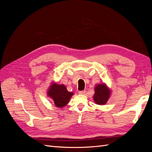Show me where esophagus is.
<instances>
[{"mask_svg": "<svg viewBox=\"0 0 152 152\" xmlns=\"http://www.w3.org/2000/svg\"><path fill=\"white\" fill-rule=\"evenodd\" d=\"M86 93V90L84 91H79V94H84Z\"/></svg>", "mask_w": 152, "mask_h": 152, "instance_id": "obj_1", "label": "esophagus"}]
</instances>
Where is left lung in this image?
Here are the masks:
<instances>
[{"instance_id": "left-lung-1", "label": "left lung", "mask_w": 152, "mask_h": 152, "mask_svg": "<svg viewBox=\"0 0 152 152\" xmlns=\"http://www.w3.org/2000/svg\"><path fill=\"white\" fill-rule=\"evenodd\" d=\"M94 91L95 93L93 98L96 103L102 105L107 102L110 97V91L108 89L107 86L104 84H99L96 86Z\"/></svg>"}]
</instances>
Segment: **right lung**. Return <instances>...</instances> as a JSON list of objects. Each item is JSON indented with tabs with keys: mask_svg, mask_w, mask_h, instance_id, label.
Segmentation results:
<instances>
[{
	"mask_svg": "<svg viewBox=\"0 0 152 152\" xmlns=\"http://www.w3.org/2000/svg\"><path fill=\"white\" fill-rule=\"evenodd\" d=\"M48 96L51 98L57 107H63L68 103L73 93L68 92L64 85L54 84L48 91Z\"/></svg>",
	"mask_w": 152,
	"mask_h": 152,
	"instance_id": "1",
	"label": "right lung"
}]
</instances>
